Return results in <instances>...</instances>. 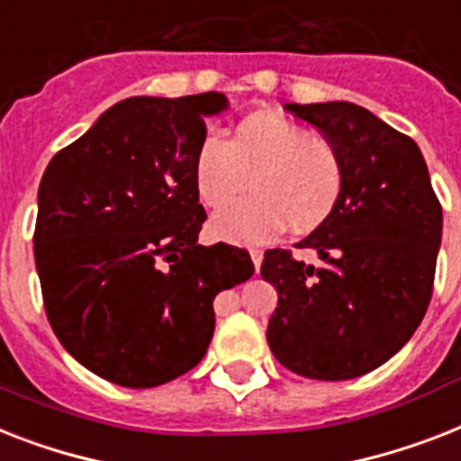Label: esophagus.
Instances as JSON below:
<instances>
[{"mask_svg": "<svg viewBox=\"0 0 461 461\" xmlns=\"http://www.w3.org/2000/svg\"><path fill=\"white\" fill-rule=\"evenodd\" d=\"M250 260H253V265H256V269H260V265H263V250L260 249H250Z\"/></svg>", "mask_w": 461, "mask_h": 461, "instance_id": "1", "label": "esophagus"}]
</instances>
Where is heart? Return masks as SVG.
Listing matches in <instances>:
<instances>
[{"label": "heart", "mask_w": 461, "mask_h": 461, "mask_svg": "<svg viewBox=\"0 0 461 461\" xmlns=\"http://www.w3.org/2000/svg\"><path fill=\"white\" fill-rule=\"evenodd\" d=\"M251 177L253 197L228 206ZM346 167L339 146L279 113L243 118L230 140L208 134L194 158V186L222 241L258 243L291 230H312L339 203Z\"/></svg>", "instance_id": "b5f03b06"}]
</instances>
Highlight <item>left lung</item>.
I'll return each mask as SVG.
<instances>
[{"instance_id":"obj_1","label":"left lung","mask_w":461,"mask_h":461,"mask_svg":"<svg viewBox=\"0 0 461 461\" xmlns=\"http://www.w3.org/2000/svg\"><path fill=\"white\" fill-rule=\"evenodd\" d=\"M339 146V203L295 249L265 250L263 275L279 294L269 350L305 379L346 381L381 366L421 324L433 294L443 208L424 156L407 134L348 101L286 104Z\"/></svg>"}]
</instances>
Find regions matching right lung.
<instances>
[{
    "mask_svg": "<svg viewBox=\"0 0 461 461\" xmlns=\"http://www.w3.org/2000/svg\"><path fill=\"white\" fill-rule=\"evenodd\" d=\"M220 92L115 104L56 153L37 192L35 265L56 339L101 379L153 388L203 360L212 301L253 275L243 249L198 246L194 158Z\"/></svg>",
    "mask_w": 461,
    "mask_h": 461,
    "instance_id": "add662e5",
    "label": "right lung"
}]
</instances>
